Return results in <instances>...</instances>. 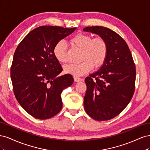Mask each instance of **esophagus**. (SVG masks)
Returning <instances> with one entry per match:
<instances>
[{"label":"esophagus","mask_w":150,"mask_h":150,"mask_svg":"<svg viewBox=\"0 0 150 150\" xmlns=\"http://www.w3.org/2000/svg\"><path fill=\"white\" fill-rule=\"evenodd\" d=\"M74 79L76 82H79V81H81V79L80 78H79V77H77V76L74 77Z\"/></svg>","instance_id":"esophagus-1"}]
</instances>
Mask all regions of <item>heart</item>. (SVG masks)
<instances>
[{
  "label": "heart",
  "instance_id": "obj_1",
  "mask_svg": "<svg viewBox=\"0 0 150 150\" xmlns=\"http://www.w3.org/2000/svg\"><path fill=\"white\" fill-rule=\"evenodd\" d=\"M72 46L82 50L81 60L79 64H70L64 67L65 73L74 76H81L88 73L95 68L100 67L106 61L108 53V46L106 40L102 37L92 39L90 35L79 33L70 39ZM56 59L61 64L67 62L66 45L63 41H59L53 49Z\"/></svg>",
  "mask_w": 150,
  "mask_h": 150
}]
</instances>
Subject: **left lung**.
Masks as SVG:
<instances>
[{"label": "left lung", "instance_id": "8db88e82", "mask_svg": "<svg viewBox=\"0 0 150 150\" xmlns=\"http://www.w3.org/2000/svg\"><path fill=\"white\" fill-rule=\"evenodd\" d=\"M83 30L102 37L108 46L106 61L85 79L84 110L95 120H111L123 111L133 96L135 64L125 40L115 31L102 26L86 27Z\"/></svg>", "mask_w": 150, "mask_h": 150}]
</instances>
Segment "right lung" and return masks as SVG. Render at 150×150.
Listing matches in <instances>:
<instances>
[{
  "instance_id": "add662e5",
  "label": "right lung",
  "mask_w": 150,
  "mask_h": 150,
  "mask_svg": "<svg viewBox=\"0 0 150 150\" xmlns=\"http://www.w3.org/2000/svg\"><path fill=\"white\" fill-rule=\"evenodd\" d=\"M76 29L39 27L30 31L16 50L11 68L13 93L20 105L35 118H51L61 110V93L72 84L74 79L69 74L58 76L62 69L53 49Z\"/></svg>"
}]
</instances>
